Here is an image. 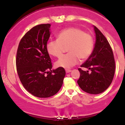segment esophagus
<instances>
[{
    "instance_id": "esophagus-1",
    "label": "esophagus",
    "mask_w": 125,
    "mask_h": 125,
    "mask_svg": "<svg viewBox=\"0 0 125 125\" xmlns=\"http://www.w3.org/2000/svg\"><path fill=\"white\" fill-rule=\"evenodd\" d=\"M65 72H66V73H69L71 72V70L69 69H67L65 70Z\"/></svg>"
}]
</instances>
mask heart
Wrapping results in <instances>:
<instances>
[{
    "instance_id": "b5f03b06",
    "label": "heart",
    "mask_w": 125,
    "mask_h": 125,
    "mask_svg": "<svg viewBox=\"0 0 125 125\" xmlns=\"http://www.w3.org/2000/svg\"><path fill=\"white\" fill-rule=\"evenodd\" d=\"M57 39L49 41L47 44L48 52L54 57L62 55L64 47H67L68 54L62 56L56 62V65L69 68L84 60L92 54L94 48L93 38L89 33L78 28H68L61 30L57 35Z\"/></svg>"
}]
</instances>
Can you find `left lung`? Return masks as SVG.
Instances as JSON below:
<instances>
[{
	"label": "left lung",
	"mask_w": 125,
	"mask_h": 125,
	"mask_svg": "<svg viewBox=\"0 0 125 125\" xmlns=\"http://www.w3.org/2000/svg\"><path fill=\"white\" fill-rule=\"evenodd\" d=\"M96 42L92 54L81 67L91 70L83 71L78 68L80 77L77 83L86 93L97 94L103 93L112 83L115 71V61L109 42L97 28L94 26Z\"/></svg>",
	"instance_id": "8db88e82"
}]
</instances>
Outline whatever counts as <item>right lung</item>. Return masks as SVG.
<instances>
[{
  "instance_id": "right-lung-1",
  "label": "right lung",
  "mask_w": 125,
  "mask_h": 125,
  "mask_svg": "<svg viewBox=\"0 0 125 125\" xmlns=\"http://www.w3.org/2000/svg\"><path fill=\"white\" fill-rule=\"evenodd\" d=\"M51 25H36L21 39L16 54L18 76L25 89L34 96L47 98L58 92L65 71L62 67L52 70L47 50Z\"/></svg>"
}]
</instances>
